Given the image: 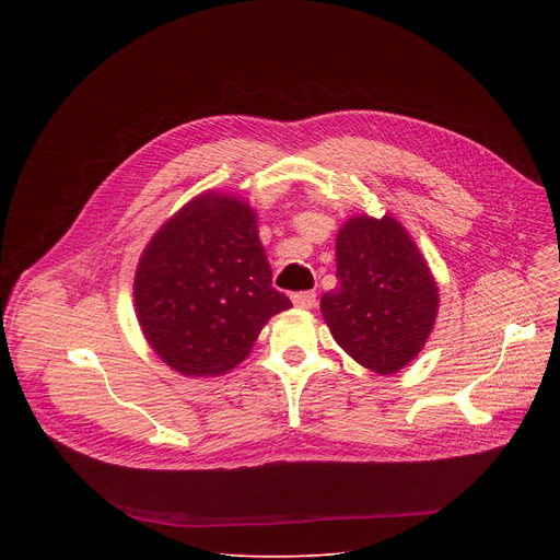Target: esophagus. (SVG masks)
<instances>
[{
    "label": "esophagus",
    "instance_id": "obj_1",
    "mask_svg": "<svg viewBox=\"0 0 560 560\" xmlns=\"http://www.w3.org/2000/svg\"><path fill=\"white\" fill-rule=\"evenodd\" d=\"M292 303L296 305V307H303V310H310V307H314L316 305V292H294L292 294Z\"/></svg>",
    "mask_w": 560,
    "mask_h": 560
}]
</instances>
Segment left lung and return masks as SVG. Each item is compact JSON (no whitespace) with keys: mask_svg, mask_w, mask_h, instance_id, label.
<instances>
[{"mask_svg":"<svg viewBox=\"0 0 560 560\" xmlns=\"http://www.w3.org/2000/svg\"><path fill=\"white\" fill-rule=\"evenodd\" d=\"M337 279L322 296L335 341L378 374L408 365L432 332L439 290L401 223L350 219L337 236Z\"/></svg>","mask_w":560,"mask_h":560,"instance_id":"left-lung-1","label":"left lung"}]
</instances>
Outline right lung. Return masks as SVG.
Returning <instances> with one entry per match:
<instances>
[{
    "instance_id": "add662e5",
    "label": "right lung",
    "mask_w": 560,
    "mask_h": 560,
    "mask_svg": "<svg viewBox=\"0 0 560 560\" xmlns=\"http://www.w3.org/2000/svg\"><path fill=\"white\" fill-rule=\"evenodd\" d=\"M145 339L171 368L208 376L242 363L290 299L272 288L248 203L203 195L148 244L135 277Z\"/></svg>"
}]
</instances>
